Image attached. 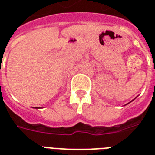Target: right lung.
<instances>
[{"mask_svg": "<svg viewBox=\"0 0 155 155\" xmlns=\"http://www.w3.org/2000/svg\"><path fill=\"white\" fill-rule=\"evenodd\" d=\"M36 108H37V107H36Z\"/></svg>", "mask_w": 155, "mask_h": 155, "instance_id": "add662e5", "label": "right lung"}]
</instances>
